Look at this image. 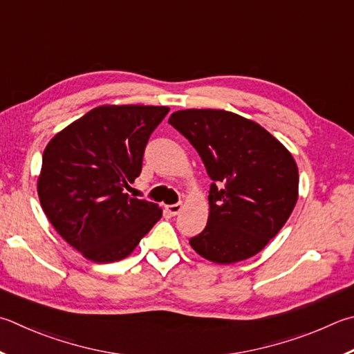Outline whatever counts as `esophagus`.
I'll list each match as a JSON object with an SVG mask.
<instances>
[{"label": "esophagus", "instance_id": "obj_1", "mask_svg": "<svg viewBox=\"0 0 354 354\" xmlns=\"http://www.w3.org/2000/svg\"><path fill=\"white\" fill-rule=\"evenodd\" d=\"M165 210L169 212V214H170L171 216H175V215H178V214H179V212L183 210V203H176V204L165 205Z\"/></svg>", "mask_w": 354, "mask_h": 354}]
</instances>
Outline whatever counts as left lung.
I'll list each match as a JSON object with an SVG mask.
<instances>
[{"label":"left lung","mask_w":354,"mask_h":354,"mask_svg":"<svg viewBox=\"0 0 354 354\" xmlns=\"http://www.w3.org/2000/svg\"><path fill=\"white\" fill-rule=\"evenodd\" d=\"M169 124L195 147L212 179L207 226L190 246L220 265L259 254L297 203L291 153L265 128L230 111L183 110Z\"/></svg>","instance_id":"1"}]
</instances>
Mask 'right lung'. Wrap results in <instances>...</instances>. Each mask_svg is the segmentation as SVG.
Returning <instances> with one entry per match:
<instances>
[{
  "mask_svg": "<svg viewBox=\"0 0 354 354\" xmlns=\"http://www.w3.org/2000/svg\"><path fill=\"white\" fill-rule=\"evenodd\" d=\"M167 106L104 105L57 133L43 153L38 198L66 243L95 263L125 259L162 209L125 194Z\"/></svg>",
  "mask_w": 354,
  "mask_h": 354,
  "instance_id": "obj_1",
  "label": "right lung"
}]
</instances>
